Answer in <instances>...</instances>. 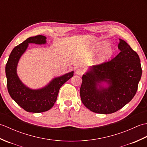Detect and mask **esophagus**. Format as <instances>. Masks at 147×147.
Here are the masks:
<instances>
[{
  "mask_svg": "<svg viewBox=\"0 0 147 147\" xmlns=\"http://www.w3.org/2000/svg\"><path fill=\"white\" fill-rule=\"evenodd\" d=\"M83 73H84V71L82 69H78L76 71V74H78V75H82Z\"/></svg>",
  "mask_w": 147,
  "mask_h": 147,
  "instance_id": "esophagus-1",
  "label": "esophagus"
}]
</instances>
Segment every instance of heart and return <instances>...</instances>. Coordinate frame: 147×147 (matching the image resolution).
<instances>
[{
  "mask_svg": "<svg viewBox=\"0 0 147 147\" xmlns=\"http://www.w3.org/2000/svg\"><path fill=\"white\" fill-rule=\"evenodd\" d=\"M106 45H107V43H106V42L102 43H100L99 45H98L97 46H96V49H98V50L102 49L103 48H104ZM114 52V51L113 49H107V50H106V51H105L104 55H103L100 59H99L97 61V62H102L103 61H104L105 59H107V58H109V57H110L111 56L112 54H113Z\"/></svg>",
  "mask_w": 147,
  "mask_h": 147,
  "instance_id": "b5f03b06",
  "label": "heart"
}]
</instances>
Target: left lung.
Instances as JSON below:
<instances>
[{
	"instance_id": "1",
	"label": "left lung",
	"mask_w": 147,
	"mask_h": 147,
	"mask_svg": "<svg viewBox=\"0 0 147 147\" xmlns=\"http://www.w3.org/2000/svg\"><path fill=\"white\" fill-rule=\"evenodd\" d=\"M119 54L98 65L82 76L80 96L83 104L98 114H112L131 100L138 90L142 69L138 54L119 39ZM107 82L108 88L98 89V83Z\"/></svg>"
}]
</instances>
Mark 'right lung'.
<instances>
[{
	"instance_id": "obj_1",
	"label": "right lung",
	"mask_w": 147,
	"mask_h": 147,
	"mask_svg": "<svg viewBox=\"0 0 147 147\" xmlns=\"http://www.w3.org/2000/svg\"><path fill=\"white\" fill-rule=\"evenodd\" d=\"M46 37L37 35L27 38L25 41L15 47L9 57L5 65L7 86L9 95L24 110L29 112L40 113L49 111L54 106L61 87L73 76V71L64 76L56 78L49 85L40 90H31L24 86L16 73L18 62L25 52L28 43L43 44Z\"/></svg>"
}]
</instances>
